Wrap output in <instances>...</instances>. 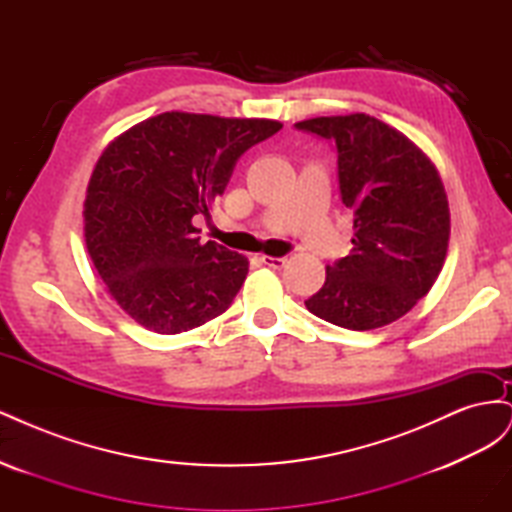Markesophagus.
<instances>
[{"instance_id": "obj_1", "label": "esophagus", "mask_w": 512, "mask_h": 512, "mask_svg": "<svg viewBox=\"0 0 512 512\" xmlns=\"http://www.w3.org/2000/svg\"><path fill=\"white\" fill-rule=\"evenodd\" d=\"M260 260L265 262L267 267H271V269H282L284 265H286V256H260Z\"/></svg>"}]
</instances>
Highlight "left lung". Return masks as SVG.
<instances>
[{
	"instance_id": "8db88e82",
	"label": "left lung",
	"mask_w": 512,
	"mask_h": 512,
	"mask_svg": "<svg viewBox=\"0 0 512 512\" xmlns=\"http://www.w3.org/2000/svg\"><path fill=\"white\" fill-rule=\"evenodd\" d=\"M297 128L335 143L339 190L354 211L350 254L327 267L305 307L350 331L380 329L408 314L444 267L451 209L438 168L412 138L365 113Z\"/></svg>"
}]
</instances>
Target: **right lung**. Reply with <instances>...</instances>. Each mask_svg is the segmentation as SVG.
Masks as SVG:
<instances>
[{"instance_id":"1","label":"right lung","mask_w":512,"mask_h":512,"mask_svg":"<svg viewBox=\"0 0 512 512\" xmlns=\"http://www.w3.org/2000/svg\"><path fill=\"white\" fill-rule=\"evenodd\" d=\"M282 123L168 111L106 145L85 194V245L115 303L141 327L177 335L218 318L250 260L200 243L237 160Z\"/></svg>"}]
</instances>
